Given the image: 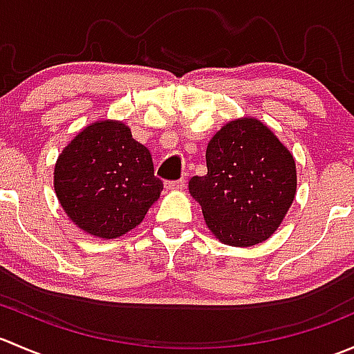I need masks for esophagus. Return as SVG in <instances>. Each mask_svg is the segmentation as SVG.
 I'll return each instance as SVG.
<instances>
[{
	"label": "esophagus",
	"mask_w": 354,
	"mask_h": 354,
	"mask_svg": "<svg viewBox=\"0 0 354 354\" xmlns=\"http://www.w3.org/2000/svg\"><path fill=\"white\" fill-rule=\"evenodd\" d=\"M167 190H181L185 188V180H176V181H166Z\"/></svg>",
	"instance_id": "1"
}]
</instances>
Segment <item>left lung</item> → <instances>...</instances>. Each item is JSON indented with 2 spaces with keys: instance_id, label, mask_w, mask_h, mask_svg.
I'll return each instance as SVG.
<instances>
[{
  "instance_id": "left-lung-1",
  "label": "left lung",
  "mask_w": 354,
  "mask_h": 354,
  "mask_svg": "<svg viewBox=\"0 0 354 354\" xmlns=\"http://www.w3.org/2000/svg\"><path fill=\"white\" fill-rule=\"evenodd\" d=\"M207 174L188 190L214 236L230 246L266 241L296 195V164L274 131L255 118L224 124L205 151Z\"/></svg>"
}]
</instances>
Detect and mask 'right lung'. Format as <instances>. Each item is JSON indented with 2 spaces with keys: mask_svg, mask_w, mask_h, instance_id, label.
<instances>
[{
  "mask_svg": "<svg viewBox=\"0 0 354 354\" xmlns=\"http://www.w3.org/2000/svg\"><path fill=\"white\" fill-rule=\"evenodd\" d=\"M55 192L66 216L102 240L123 236L144 221L162 192L152 156L121 121L85 127L55 166Z\"/></svg>",
  "mask_w": 354,
  "mask_h": 354,
  "instance_id": "right-lung-1",
  "label": "right lung"
}]
</instances>
